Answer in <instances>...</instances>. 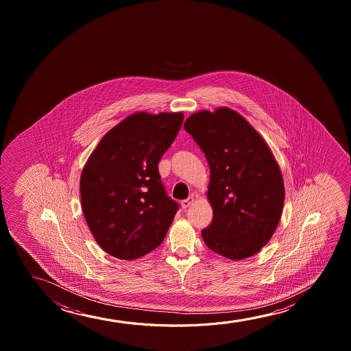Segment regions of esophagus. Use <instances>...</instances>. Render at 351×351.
<instances>
[{"label":"esophagus","instance_id":"34e87169","mask_svg":"<svg viewBox=\"0 0 351 351\" xmlns=\"http://www.w3.org/2000/svg\"><path fill=\"white\" fill-rule=\"evenodd\" d=\"M193 202H194V199L193 197H188V199H186V200H183L182 202H181V206H182V208H188V207L191 206L192 205Z\"/></svg>","mask_w":351,"mask_h":351}]
</instances>
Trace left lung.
<instances>
[{"mask_svg": "<svg viewBox=\"0 0 351 351\" xmlns=\"http://www.w3.org/2000/svg\"><path fill=\"white\" fill-rule=\"evenodd\" d=\"M210 167L213 219L202 231L210 250L230 260L259 253L277 229L283 176L272 151L243 116L229 108L197 111L184 122Z\"/></svg>", "mask_w": 351, "mask_h": 351, "instance_id": "1", "label": "left lung"}]
</instances>
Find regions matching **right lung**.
<instances>
[{
    "label": "right lung",
    "mask_w": 351,
    "mask_h": 351,
    "mask_svg": "<svg viewBox=\"0 0 351 351\" xmlns=\"http://www.w3.org/2000/svg\"><path fill=\"white\" fill-rule=\"evenodd\" d=\"M182 122V112H135L111 128L87 159L82 212L108 254L138 259L163 242L178 204L165 193L158 163Z\"/></svg>",
    "instance_id": "1"
}]
</instances>
